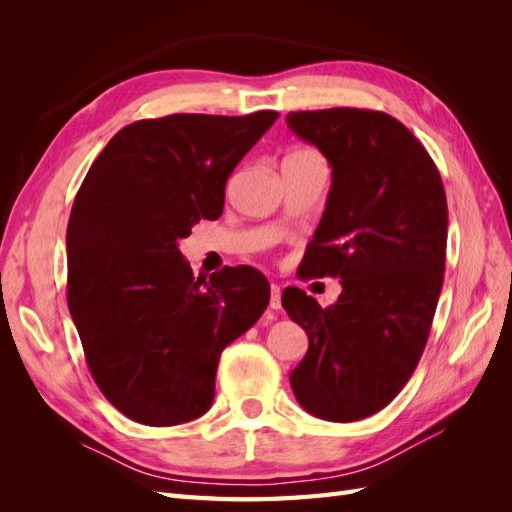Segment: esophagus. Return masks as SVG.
Segmentation results:
<instances>
[{
  "label": "esophagus",
  "instance_id": "esophagus-1",
  "mask_svg": "<svg viewBox=\"0 0 512 512\" xmlns=\"http://www.w3.org/2000/svg\"><path fill=\"white\" fill-rule=\"evenodd\" d=\"M271 309H280L282 307V290L277 284H271V299H269Z\"/></svg>",
  "mask_w": 512,
  "mask_h": 512
}]
</instances>
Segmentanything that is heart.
Returning a JSON list of instances; mask_svg holds the SVG:
<instances>
[{
    "instance_id": "b5f03b06",
    "label": "heart",
    "mask_w": 512,
    "mask_h": 512,
    "mask_svg": "<svg viewBox=\"0 0 512 512\" xmlns=\"http://www.w3.org/2000/svg\"><path fill=\"white\" fill-rule=\"evenodd\" d=\"M288 158H307V160H320L322 162L320 153L314 151V149H297V151H292Z\"/></svg>"
}]
</instances>
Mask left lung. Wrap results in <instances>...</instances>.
<instances>
[{
	"instance_id": "8db88e82",
	"label": "left lung",
	"mask_w": 512,
	"mask_h": 512,
	"mask_svg": "<svg viewBox=\"0 0 512 512\" xmlns=\"http://www.w3.org/2000/svg\"><path fill=\"white\" fill-rule=\"evenodd\" d=\"M286 121L333 168L301 277L342 280L329 307L301 288L282 294L309 339L290 386L309 414L361 421L391 404L425 350L446 265L444 185L418 138L382 111L339 106Z\"/></svg>"
}]
</instances>
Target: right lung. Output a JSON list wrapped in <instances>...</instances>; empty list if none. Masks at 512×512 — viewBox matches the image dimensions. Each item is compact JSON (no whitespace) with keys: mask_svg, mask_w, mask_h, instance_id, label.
I'll return each instance as SVG.
<instances>
[{"mask_svg":"<svg viewBox=\"0 0 512 512\" xmlns=\"http://www.w3.org/2000/svg\"><path fill=\"white\" fill-rule=\"evenodd\" d=\"M280 113H177L121 128L74 198L68 307L102 395L128 418L170 427L203 416L222 350L271 297L252 267L194 277L179 252L218 220L232 170Z\"/></svg>","mask_w":512,"mask_h":512,"instance_id":"1","label":"right lung"}]
</instances>
